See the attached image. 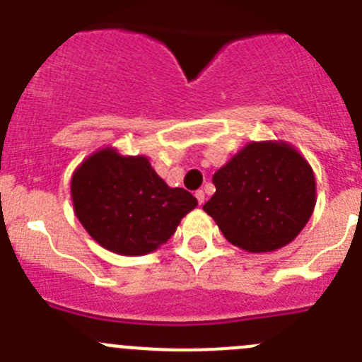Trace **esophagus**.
Wrapping results in <instances>:
<instances>
[{"label": "esophagus", "mask_w": 362, "mask_h": 362, "mask_svg": "<svg viewBox=\"0 0 362 362\" xmlns=\"http://www.w3.org/2000/svg\"><path fill=\"white\" fill-rule=\"evenodd\" d=\"M196 199H198L199 204L204 203V192L203 191H196Z\"/></svg>", "instance_id": "esophagus-1"}]
</instances>
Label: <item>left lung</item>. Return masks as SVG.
<instances>
[{"label": "left lung", "instance_id": "8db88e82", "mask_svg": "<svg viewBox=\"0 0 362 362\" xmlns=\"http://www.w3.org/2000/svg\"><path fill=\"white\" fill-rule=\"evenodd\" d=\"M203 210L238 249L275 252L303 231L317 202L310 163L284 140L250 141L214 175Z\"/></svg>", "mask_w": 362, "mask_h": 362}]
</instances>
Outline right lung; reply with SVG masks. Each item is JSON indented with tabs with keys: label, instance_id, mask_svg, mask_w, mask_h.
<instances>
[{
	"label": "right lung",
	"instance_id": "add662e5",
	"mask_svg": "<svg viewBox=\"0 0 362 362\" xmlns=\"http://www.w3.org/2000/svg\"><path fill=\"white\" fill-rule=\"evenodd\" d=\"M76 218L90 238L119 255H145L173 236L198 199L170 187L147 156H124L98 148L71 175Z\"/></svg>",
	"mask_w": 362,
	"mask_h": 362
}]
</instances>
